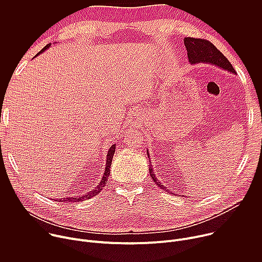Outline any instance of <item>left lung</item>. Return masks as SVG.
Returning a JSON list of instances; mask_svg holds the SVG:
<instances>
[{"instance_id":"1","label":"left lung","mask_w":262,"mask_h":262,"mask_svg":"<svg viewBox=\"0 0 262 262\" xmlns=\"http://www.w3.org/2000/svg\"><path fill=\"white\" fill-rule=\"evenodd\" d=\"M184 46L186 48V51H188L189 61L192 64H197V63L211 64V65L219 66V67L223 68L224 70L230 71L232 73H236L233 66L229 62V60L225 56H224L210 41H208L206 39H202V38L186 37V38H184ZM148 157H149V155H148ZM149 173H150L152 180L157 183L158 186H160L161 189L169 192L165 188V186L158 180V178L155 175L152 166H150V165H149Z\"/></svg>"}]
</instances>
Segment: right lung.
<instances>
[{"label": "right lung", "instance_id": "right-lung-1", "mask_svg": "<svg viewBox=\"0 0 262 262\" xmlns=\"http://www.w3.org/2000/svg\"><path fill=\"white\" fill-rule=\"evenodd\" d=\"M50 48V45L46 46L38 54L39 55L40 53L45 52L47 49ZM115 154V144L112 145L108 149L107 151V156H106V165H105V170H104V173H103V176L100 180V182L97 184L96 188H94L93 190L89 191V192H86L84 194H78V195H72V196H67V197H63L61 199H58L56 201H59V202H80V201H84V200H87V199H90L96 195H98L100 193V191L104 188L105 184H106V181H107V178H108V175H110V168H111V165H112V160H113V156Z\"/></svg>", "mask_w": 262, "mask_h": 262}]
</instances>
